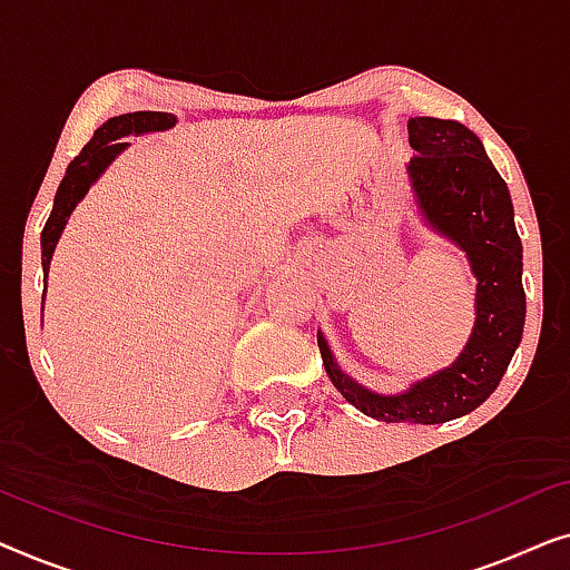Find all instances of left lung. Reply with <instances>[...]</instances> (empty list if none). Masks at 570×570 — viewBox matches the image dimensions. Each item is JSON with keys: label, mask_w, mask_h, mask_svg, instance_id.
Wrapping results in <instances>:
<instances>
[{"label": "left lung", "mask_w": 570, "mask_h": 570, "mask_svg": "<svg viewBox=\"0 0 570 570\" xmlns=\"http://www.w3.org/2000/svg\"><path fill=\"white\" fill-rule=\"evenodd\" d=\"M410 178L428 223L470 256L478 277V322L464 353L446 371L420 381L400 396L357 386L332 361L318 334L326 373L350 404L384 423L433 425L480 407L501 384L521 332L527 295L521 285V238L513 225L509 186L464 124L415 116L407 121Z\"/></svg>", "instance_id": "obj_1"}]
</instances>
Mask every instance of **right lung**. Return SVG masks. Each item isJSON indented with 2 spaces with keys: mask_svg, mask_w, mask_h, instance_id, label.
I'll return each instance as SVG.
<instances>
[{
  "mask_svg": "<svg viewBox=\"0 0 570 570\" xmlns=\"http://www.w3.org/2000/svg\"><path fill=\"white\" fill-rule=\"evenodd\" d=\"M176 124L174 114H160V111H135V114H121L108 119L104 127L96 129V135L88 145L82 147L80 155L69 163L67 174L61 178L57 197H53V209L49 220L43 225L41 233V264L43 272H49V262L53 254V246L65 230L67 217L72 215L77 202L85 197V191L90 189V184L104 174L108 163L119 155L127 142H121L129 135H145V131H163L170 129Z\"/></svg>",
  "mask_w": 570,
  "mask_h": 570,
  "instance_id": "add662e5",
  "label": "right lung"
}]
</instances>
